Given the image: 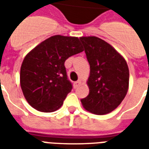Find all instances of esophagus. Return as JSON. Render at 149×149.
<instances>
[{
    "label": "esophagus",
    "mask_w": 149,
    "mask_h": 149,
    "mask_svg": "<svg viewBox=\"0 0 149 149\" xmlns=\"http://www.w3.org/2000/svg\"><path fill=\"white\" fill-rule=\"evenodd\" d=\"M80 84H81V81H80V80H78V81L74 83V88H78Z\"/></svg>",
    "instance_id": "34e87169"
}]
</instances>
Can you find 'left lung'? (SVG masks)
Masks as SVG:
<instances>
[{
    "label": "left lung",
    "mask_w": 149,
    "mask_h": 149,
    "mask_svg": "<svg viewBox=\"0 0 149 149\" xmlns=\"http://www.w3.org/2000/svg\"><path fill=\"white\" fill-rule=\"evenodd\" d=\"M90 66L87 80L89 93L81 100L92 113L103 115L121 104L129 89V70L126 60L112 45L96 36L79 38Z\"/></svg>",
    "instance_id": "obj_1"
}]
</instances>
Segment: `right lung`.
Returning <instances> with one entry per match:
<instances>
[{
	"label": "right lung",
	"instance_id": "add662e5",
	"mask_svg": "<svg viewBox=\"0 0 149 149\" xmlns=\"http://www.w3.org/2000/svg\"><path fill=\"white\" fill-rule=\"evenodd\" d=\"M83 50L78 37L57 35L26 54L20 67V83L28 104L45 113L59 109L72 89L65 61Z\"/></svg>",
	"mask_w": 149,
	"mask_h": 149
}]
</instances>
